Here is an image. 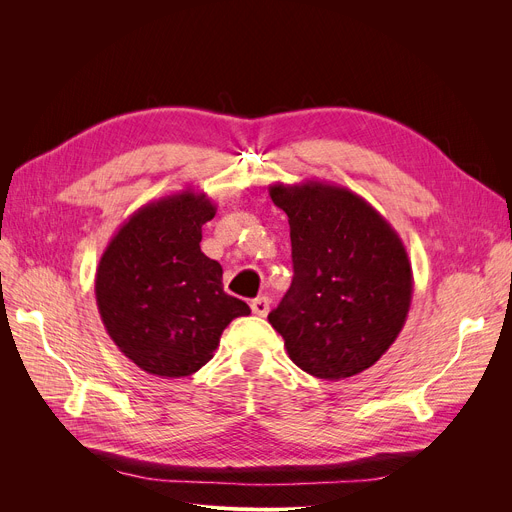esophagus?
<instances>
[{
    "label": "esophagus",
    "mask_w": 512,
    "mask_h": 512,
    "mask_svg": "<svg viewBox=\"0 0 512 512\" xmlns=\"http://www.w3.org/2000/svg\"><path fill=\"white\" fill-rule=\"evenodd\" d=\"M251 311H253L255 315H259V317H265L267 313H270V299H267V297H257V299H253Z\"/></svg>",
    "instance_id": "esophagus-1"
}]
</instances>
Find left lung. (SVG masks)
Returning <instances> with one entry per match:
<instances>
[{"label":"left lung","mask_w":512,"mask_h":512,"mask_svg":"<svg viewBox=\"0 0 512 512\" xmlns=\"http://www.w3.org/2000/svg\"><path fill=\"white\" fill-rule=\"evenodd\" d=\"M286 211L294 278L267 315L292 363L319 380L357 375L388 351L413 299L411 259L398 232L344 186H270Z\"/></svg>","instance_id":"1"}]
</instances>
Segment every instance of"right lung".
Listing matches in <instances>:
<instances>
[{"mask_svg":"<svg viewBox=\"0 0 512 512\" xmlns=\"http://www.w3.org/2000/svg\"><path fill=\"white\" fill-rule=\"evenodd\" d=\"M218 207L186 188L134 211L107 242L95 274L103 326L128 357L157 378H184L215 353L245 301L224 292L222 265L201 253V228Z\"/></svg>","mask_w":512,"mask_h":512,"instance_id":"obj_1","label":"right lung"}]
</instances>
